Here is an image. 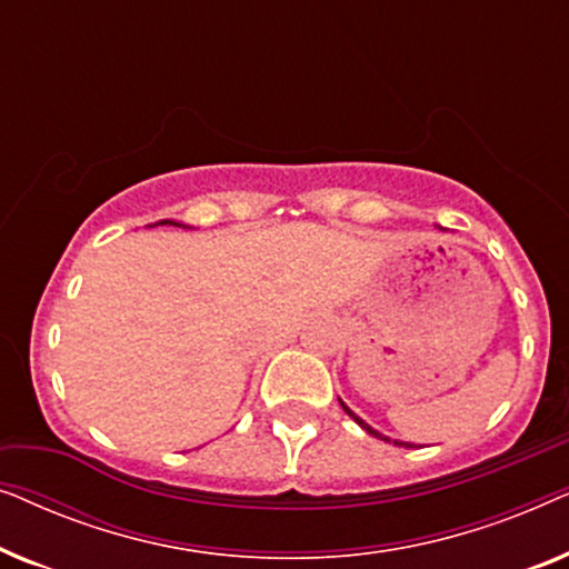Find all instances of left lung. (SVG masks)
Returning a JSON list of instances; mask_svg holds the SVG:
<instances>
[{
    "label": "left lung",
    "mask_w": 569,
    "mask_h": 569,
    "mask_svg": "<svg viewBox=\"0 0 569 569\" xmlns=\"http://www.w3.org/2000/svg\"><path fill=\"white\" fill-rule=\"evenodd\" d=\"M339 403H341V409H345V411H347V415H349V417H352V419H355V422H357V425H360V427H362V430H365V432H368V435H372V438H380V440H386V442H391V440H388V438H383V435H380V432H378V430H372V427H370V425H368V422H365V419H360V417H357V415H355V411H352V409H349V407H347V403H345V401H339ZM393 442H396V446H403V448H411V446H409V442H399V440H393Z\"/></svg>",
    "instance_id": "8db88e82"
}]
</instances>
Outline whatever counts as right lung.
Wrapping results in <instances>:
<instances>
[{
  "label": "right lung",
  "mask_w": 569,
  "mask_h": 569,
  "mask_svg": "<svg viewBox=\"0 0 569 569\" xmlns=\"http://www.w3.org/2000/svg\"><path fill=\"white\" fill-rule=\"evenodd\" d=\"M162 224H178V222H173V220H162Z\"/></svg>",
  "instance_id": "add662e5"
}]
</instances>
